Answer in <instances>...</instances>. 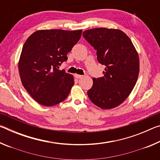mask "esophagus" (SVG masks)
<instances>
[{"label":"esophagus","instance_id":"34e87169","mask_svg":"<svg viewBox=\"0 0 160 160\" xmlns=\"http://www.w3.org/2000/svg\"><path fill=\"white\" fill-rule=\"evenodd\" d=\"M75 78H77V79H80V78H82L83 77V75H78V74H75Z\"/></svg>","mask_w":160,"mask_h":160}]
</instances>
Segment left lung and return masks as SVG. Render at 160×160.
Listing matches in <instances>:
<instances>
[{"label":"left lung","mask_w":160,"mask_h":160,"mask_svg":"<svg viewBox=\"0 0 160 160\" xmlns=\"http://www.w3.org/2000/svg\"><path fill=\"white\" fill-rule=\"evenodd\" d=\"M97 50V60L104 65V76L93 78L88 91L91 102L102 109L117 107L127 99L136 84L139 56L131 40L117 29L94 28L82 33Z\"/></svg>","instance_id":"8db88e82"}]
</instances>
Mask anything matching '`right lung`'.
I'll list each match as a JSON object with an SVG mask.
<instances>
[{
    "mask_svg": "<svg viewBox=\"0 0 160 160\" xmlns=\"http://www.w3.org/2000/svg\"><path fill=\"white\" fill-rule=\"evenodd\" d=\"M82 32L40 29L26 40L18 62L19 74L24 88L39 104L54 106L68 96L74 78L58 68Z\"/></svg>",
    "mask_w": 160,
    "mask_h": 160,
    "instance_id": "right-lung-1",
    "label": "right lung"
}]
</instances>
